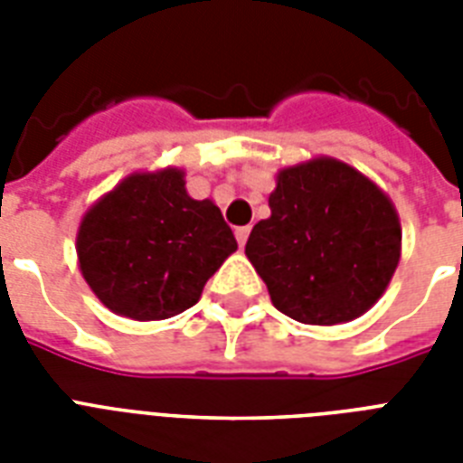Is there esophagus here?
I'll return each mask as SVG.
<instances>
[{"label":"esophagus","mask_w":463,"mask_h":463,"mask_svg":"<svg viewBox=\"0 0 463 463\" xmlns=\"http://www.w3.org/2000/svg\"><path fill=\"white\" fill-rule=\"evenodd\" d=\"M235 238H238L240 247H245L247 238H250V225H242V228H235Z\"/></svg>","instance_id":"esophagus-1"}]
</instances>
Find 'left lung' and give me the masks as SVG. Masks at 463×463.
Returning a JSON list of instances; mask_svg holds the SVG:
<instances>
[{"instance_id":"8db88e82","label":"left lung","mask_w":463,"mask_h":463,"mask_svg":"<svg viewBox=\"0 0 463 463\" xmlns=\"http://www.w3.org/2000/svg\"><path fill=\"white\" fill-rule=\"evenodd\" d=\"M269 206L245 254L279 312L331 326L380 300L399 264L402 225L377 184L341 160L317 158L281 170Z\"/></svg>"}]
</instances>
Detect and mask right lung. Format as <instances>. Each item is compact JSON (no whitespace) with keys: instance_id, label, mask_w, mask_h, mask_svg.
I'll list each match as a JSON object with an SVG mask.
<instances>
[{"instance_id":"right-lung-1","label":"right lung","mask_w":463,"mask_h":463,"mask_svg":"<svg viewBox=\"0 0 463 463\" xmlns=\"http://www.w3.org/2000/svg\"><path fill=\"white\" fill-rule=\"evenodd\" d=\"M182 177L175 167L129 175L83 216L81 274L118 315L139 322L180 315L238 250L221 209L192 199Z\"/></svg>"}]
</instances>
